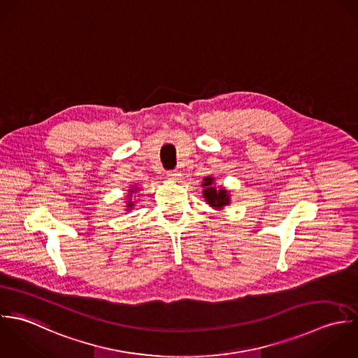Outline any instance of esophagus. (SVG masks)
<instances>
[{"mask_svg": "<svg viewBox=\"0 0 358 358\" xmlns=\"http://www.w3.org/2000/svg\"><path fill=\"white\" fill-rule=\"evenodd\" d=\"M166 177H167L169 180H171V181H177V180L180 178V173L176 171V170H170V171L166 173Z\"/></svg>", "mask_w": 358, "mask_h": 358, "instance_id": "34e87169", "label": "esophagus"}]
</instances>
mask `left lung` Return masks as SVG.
<instances>
[{
  "instance_id": "8db88e82",
  "label": "left lung",
  "mask_w": 358,
  "mask_h": 358,
  "mask_svg": "<svg viewBox=\"0 0 358 358\" xmlns=\"http://www.w3.org/2000/svg\"><path fill=\"white\" fill-rule=\"evenodd\" d=\"M203 198L206 199V202L215 208V209H222L224 206L229 205V194L227 189L220 188L215 189V178L213 177H205L203 182Z\"/></svg>"
}]
</instances>
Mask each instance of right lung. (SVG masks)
Returning a JSON list of instances; mask_svg holds the SVG:
<instances>
[{
  "label": "right lung",
  "mask_w": 358,
  "mask_h": 358,
  "mask_svg": "<svg viewBox=\"0 0 358 358\" xmlns=\"http://www.w3.org/2000/svg\"><path fill=\"white\" fill-rule=\"evenodd\" d=\"M136 191H137V189H136ZM136 191H134V189H130V194H129V196L131 198V194H133V192H136ZM133 206H134V202H131V201L129 199V201H127V209H126V210H130Z\"/></svg>",
  "instance_id": "obj_1"
}]
</instances>
